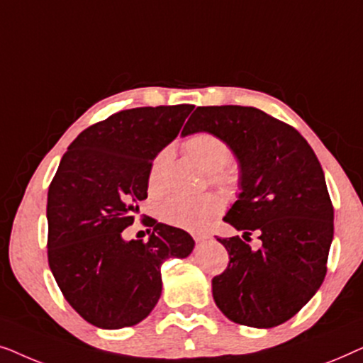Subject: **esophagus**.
<instances>
[{
    "mask_svg": "<svg viewBox=\"0 0 363 363\" xmlns=\"http://www.w3.org/2000/svg\"><path fill=\"white\" fill-rule=\"evenodd\" d=\"M193 238H195L196 242H201V241H206L210 236H208V235H193Z\"/></svg>",
    "mask_w": 363,
    "mask_h": 363,
    "instance_id": "esophagus-1",
    "label": "esophagus"
}]
</instances>
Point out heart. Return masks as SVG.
I'll list each match as a JSON object with an SVG mask.
<instances>
[{
	"label": "heart",
	"mask_w": 363,
	"mask_h": 363,
	"mask_svg": "<svg viewBox=\"0 0 363 363\" xmlns=\"http://www.w3.org/2000/svg\"><path fill=\"white\" fill-rule=\"evenodd\" d=\"M186 152L206 173L218 177L231 160V148L220 137L208 132H200L191 135L185 142ZM172 160L170 148H163L153 158L150 170H148V188L152 193L158 191L162 177L165 173L168 163ZM223 210L221 201L213 195L203 196H170L158 208V215L168 225L183 228L188 231H203L215 221V218Z\"/></svg>",
	"instance_id": "b5f03b06"
}]
</instances>
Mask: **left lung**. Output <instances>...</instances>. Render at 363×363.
I'll use <instances>...</instances> for the list:
<instances>
[{
  "label": "left lung",
  "mask_w": 363,
  "mask_h": 363,
  "mask_svg": "<svg viewBox=\"0 0 363 363\" xmlns=\"http://www.w3.org/2000/svg\"><path fill=\"white\" fill-rule=\"evenodd\" d=\"M208 132L240 163V195L223 218L250 238H218L230 255L211 281L213 299L236 324L269 329L319 291L334 238V206L314 150L294 127L255 107H196L182 135ZM251 240V238H250Z\"/></svg>",
  "instance_id": "8db88e82"
}]
</instances>
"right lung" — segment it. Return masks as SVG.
I'll list each match as a JSON object with an SVG mask.
<instances>
[{
    "label": "right lung",
    "mask_w": 363,
    "mask_h": 363,
    "mask_svg": "<svg viewBox=\"0 0 363 363\" xmlns=\"http://www.w3.org/2000/svg\"><path fill=\"white\" fill-rule=\"evenodd\" d=\"M193 106L137 107L113 113L77 135L48 191V261L59 289L82 319L99 329L135 325L162 294V262L186 257V231L150 221L148 241L123 240L148 170Z\"/></svg>",
    "instance_id": "add662e5"
}]
</instances>
